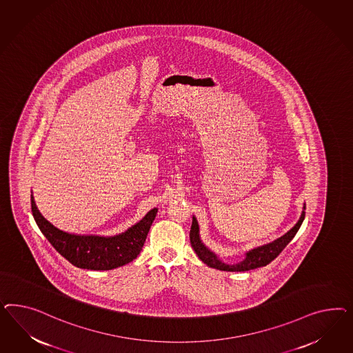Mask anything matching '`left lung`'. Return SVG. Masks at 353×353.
Here are the masks:
<instances>
[{
  "instance_id": "left-lung-1",
  "label": "left lung",
  "mask_w": 353,
  "mask_h": 353,
  "mask_svg": "<svg viewBox=\"0 0 353 353\" xmlns=\"http://www.w3.org/2000/svg\"><path fill=\"white\" fill-rule=\"evenodd\" d=\"M304 210H305V205H304ZM304 217H305V211L301 212L299 221L286 234L282 235L281 238H278L276 241H273L272 243H268L264 246L257 247V248L248 251L243 261H241L238 264H233V265L225 264L224 261H221L216 254H214L211 250H208L207 247L204 246L203 242L201 241V236H199V226H198V221H196L195 217H192V229H190V243H192L195 254L208 267L214 268V269H219V270H225V272H246V270H251V269L265 267L270 261H273L282 252V250L289 245L290 241L298 233Z\"/></svg>"
}]
</instances>
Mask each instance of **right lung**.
I'll list each match as a JSON object with an SVG mask.
<instances>
[{
	"label": "right lung",
	"instance_id": "right-lung-1",
	"mask_svg": "<svg viewBox=\"0 0 353 353\" xmlns=\"http://www.w3.org/2000/svg\"><path fill=\"white\" fill-rule=\"evenodd\" d=\"M31 207L36 224L52 246L72 265L90 270H110L134 260L146 241L158 210L154 208L127 232L114 236L65 233L50 224L37 210L33 195Z\"/></svg>",
	"mask_w": 353,
	"mask_h": 353
}]
</instances>
